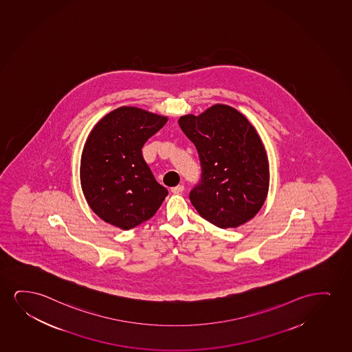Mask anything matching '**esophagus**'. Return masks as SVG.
<instances>
[{
    "mask_svg": "<svg viewBox=\"0 0 352 352\" xmlns=\"http://www.w3.org/2000/svg\"><path fill=\"white\" fill-rule=\"evenodd\" d=\"M184 188L183 185H178V186H175V188H170V191L173 192V193H183Z\"/></svg>",
    "mask_w": 352,
    "mask_h": 352,
    "instance_id": "1",
    "label": "esophagus"
}]
</instances>
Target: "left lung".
<instances>
[{
  "label": "left lung",
  "mask_w": 352,
  "mask_h": 352,
  "mask_svg": "<svg viewBox=\"0 0 352 352\" xmlns=\"http://www.w3.org/2000/svg\"><path fill=\"white\" fill-rule=\"evenodd\" d=\"M179 126L195 144L201 175L190 192L198 214L219 228H235L253 219L269 191L264 146L245 116L227 105L184 116Z\"/></svg>",
  "instance_id": "obj_1"
}]
</instances>
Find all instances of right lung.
Returning a JSON list of instances; mask_svg holds the SVG:
<instances>
[{
    "mask_svg": "<svg viewBox=\"0 0 352 352\" xmlns=\"http://www.w3.org/2000/svg\"><path fill=\"white\" fill-rule=\"evenodd\" d=\"M167 122L138 107H119L96 124L81 156L80 179L88 206L129 230L155 214L168 191L156 182L142 148Z\"/></svg>",
    "mask_w": 352,
    "mask_h": 352,
    "instance_id": "1",
    "label": "right lung"
}]
</instances>
